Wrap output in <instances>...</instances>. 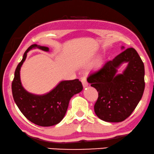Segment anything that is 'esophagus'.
I'll return each mask as SVG.
<instances>
[{"label": "esophagus", "mask_w": 154, "mask_h": 154, "mask_svg": "<svg viewBox=\"0 0 154 154\" xmlns=\"http://www.w3.org/2000/svg\"><path fill=\"white\" fill-rule=\"evenodd\" d=\"M81 81L82 82V84H83V86L84 87H86L88 85V82H87V80H86V75H84V76L82 77Z\"/></svg>", "instance_id": "esophagus-1"}]
</instances>
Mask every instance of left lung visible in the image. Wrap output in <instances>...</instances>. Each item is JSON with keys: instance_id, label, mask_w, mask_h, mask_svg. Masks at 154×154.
Instances as JSON below:
<instances>
[{"instance_id": "left-lung-1", "label": "left lung", "mask_w": 154, "mask_h": 154, "mask_svg": "<svg viewBox=\"0 0 154 154\" xmlns=\"http://www.w3.org/2000/svg\"><path fill=\"white\" fill-rule=\"evenodd\" d=\"M126 62L128 63L126 70L117 75L116 68ZM87 80L98 92L94 106L97 116L105 122H120L131 116L143 97L144 63L134 48H127L91 72Z\"/></svg>"}]
</instances>
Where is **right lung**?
Returning a JSON list of instances; mask_svg holds the SVG:
<instances>
[{"label": "right lung", "mask_w": 154, "mask_h": 154, "mask_svg": "<svg viewBox=\"0 0 154 154\" xmlns=\"http://www.w3.org/2000/svg\"><path fill=\"white\" fill-rule=\"evenodd\" d=\"M37 47L48 51L47 47L33 44L25 52L21 61L18 64L11 83L14 100L20 112L27 120L41 127H50L62 120L67 111L70 98L83 89L79 79L63 81L56 88L44 95H35L29 93L23 88L20 79V69L26 60L29 50Z\"/></svg>", "instance_id": "add662e5"}]
</instances>
